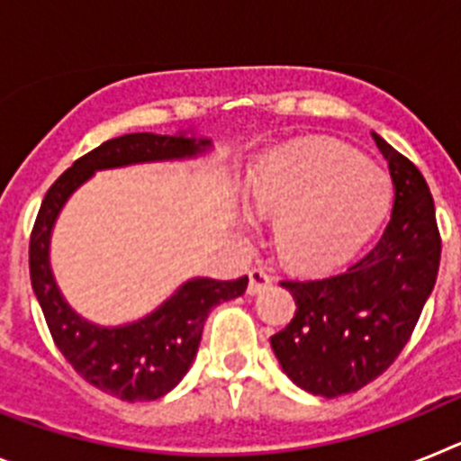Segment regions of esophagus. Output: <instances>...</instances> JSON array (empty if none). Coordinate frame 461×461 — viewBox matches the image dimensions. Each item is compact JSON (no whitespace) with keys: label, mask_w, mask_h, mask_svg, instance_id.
<instances>
[{"label":"esophagus","mask_w":461,"mask_h":461,"mask_svg":"<svg viewBox=\"0 0 461 461\" xmlns=\"http://www.w3.org/2000/svg\"><path fill=\"white\" fill-rule=\"evenodd\" d=\"M270 284H272V276L267 275L266 270L254 267V270L249 272V286H247V293H249V295H258V293L266 291Z\"/></svg>","instance_id":"obj_1"}]
</instances>
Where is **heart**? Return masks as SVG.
Wrapping results in <instances>:
<instances>
[{
	"label": "heart",
	"mask_w": 461,
	"mask_h": 461,
	"mask_svg": "<svg viewBox=\"0 0 461 461\" xmlns=\"http://www.w3.org/2000/svg\"><path fill=\"white\" fill-rule=\"evenodd\" d=\"M247 198L258 217L279 219L275 242L295 270H328L367 242L393 203V182L339 142H297L251 168Z\"/></svg>",
	"instance_id": "obj_1"
}]
</instances>
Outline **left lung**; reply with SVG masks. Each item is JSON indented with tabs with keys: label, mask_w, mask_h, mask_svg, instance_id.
<instances>
[{
	"label": "left lung",
	"mask_w": 461,
	"mask_h": 461,
	"mask_svg": "<svg viewBox=\"0 0 461 461\" xmlns=\"http://www.w3.org/2000/svg\"><path fill=\"white\" fill-rule=\"evenodd\" d=\"M394 185L381 240L351 267L323 279H286L295 316L270 337L295 385L321 397L357 393L397 360L437 284L441 235L425 177L374 133Z\"/></svg>",
	"instance_id": "left-lung-1"
}]
</instances>
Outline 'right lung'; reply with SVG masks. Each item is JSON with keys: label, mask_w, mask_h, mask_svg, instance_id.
<instances>
[{"label": "right lung", "mask_w": 461, "mask_h": 461, "mask_svg": "<svg viewBox=\"0 0 461 461\" xmlns=\"http://www.w3.org/2000/svg\"><path fill=\"white\" fill-rule=\"evenodd\" d=\"M207 138L126 133L99 145L64 170L41 203L30 238V276L52 341L71 367L101 393L124 402H152L164 397L189 372L203 325L212 307L240 297L249 279L233 281L195 276L182 284L157 312L136 323L101 328L80 319L62 297L50 270V233L68 195L87 182L94 170L168 161L205 152Z\"/></svg>", "instance_id": "right-lung-1"}]
</instances>
